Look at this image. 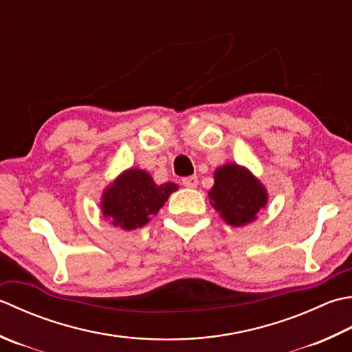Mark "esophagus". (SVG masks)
Here are the masks:
<instances>
[{
    "instance_id": "esophagus-1",
    "label": "esophagus",
    "mask_w": 352,
    "mask_h": 352,
    "mask_svg": "<svg viewBox=\"0 0 352 352\" xmlns=\"http://www.w3.org/2000/svg\"><path fill=\"white\" fill-rule=\"evenodd\" d=\"M183 186H186V188H190V189L197 188V186H198L197 175H190V177L183 178Z\"/></svg>"
}]
</instances>
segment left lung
Returning <instances> with one entry per match:
<instances>
[{
  "label": "left lung",
  "instance_id": "1",
  "mask_svg": "<svg viewBox=\"0 0 352 352\" xmlns=\"http://www.w3.org/2000/svg\"><path fill=\"white\" fill-rule=\"evenodd\" d=\"M209 198L212 208L232 227H244L258 218L268 201L265 186L245 166L226 163L213 172Z\"/></svg>",
  "mask_w": 352,
  "mask_h": 352
}]
</instances>
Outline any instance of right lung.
I'll return each instance as SVG.
<instances>
[{
  "mask_svg": "<svg viewBox=\"0 0 352 352\" xmlns=\"http://www.w3.org/2000/svg\"><path fill=\"white\" fill-rule=\"evenodd\" d=\"M177 189L175 183L157 184L146 170L129 168L103 189L102 215L119 229L135 230L149 223Z\"/></svg>",
  "mask_w": 352,
  "mask_h": 352,
  "instance_id": "right-lung-1",
  "label": "right lung"
}]
</instances>
